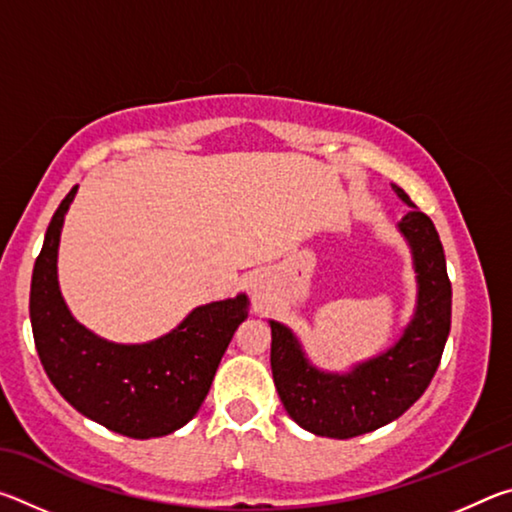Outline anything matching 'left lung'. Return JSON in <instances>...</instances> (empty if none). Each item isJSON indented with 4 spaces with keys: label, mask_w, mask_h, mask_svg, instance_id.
I'll return each mask as SVG.
<instances>
[{
    "label": "left lung",
    "mask_w": 512,
    "mask_h": 512,
    "mask_svg": "<svg viewBox=\"0 0 512 512\" xmlns=\"http://www.w3.org/2000/svg\"><path fill=\"white\" fill-rule=\"evenodd\" d=\"M391 187L411 207L397 230L411 248L418 284L413 316L400 339L348 372H334L309 361L291 327L268 320L277 395L289 418L314 436L348 440L397 420L427 391L443 357L452 327V284L443 244L429 216L402 187Z\"/></svg>",
    "instance_id": "obj_1"
}]
</instances>
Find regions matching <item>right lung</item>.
I'll list each match as a JSON object with an SVG mask.
<instances>
[{
	"instance_id": "1",
	"label": "right lung",
	"mask_w": 512,
	"mask_h": 512,
	"mask_svg": "<svg viewBox=\"0 0 512 512\" xmlns=\"http://www.w3.org/2000/svg\"><path fill=\"white\" fill-rule=\"evenodd\" d=\"M79 185L51 219L31 277V327L51 384L85 418L146 440L169 436L194 418L221 357L248 318V296L207 302L178 327L146 343L101 339L72 316L58 284V246Z\"/></svg>"
}]
</instances>
